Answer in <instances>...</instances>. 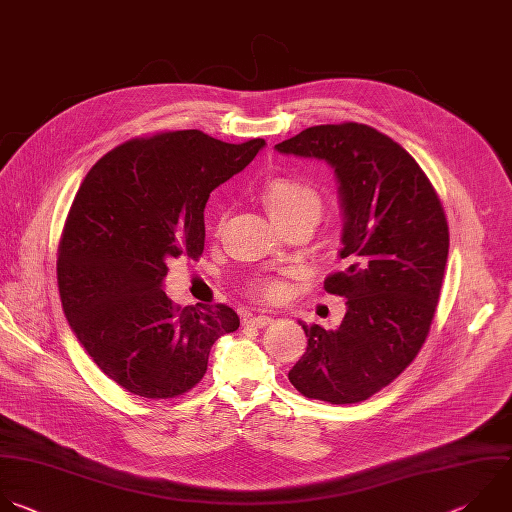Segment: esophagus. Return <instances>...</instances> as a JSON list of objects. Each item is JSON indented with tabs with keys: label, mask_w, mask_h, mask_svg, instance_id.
I'll return each mask as SVG.
<instances>
[{
	"label": "esophagus",
	"mask_w": 512,
	"mask_h": 512,
	"mask_svg": "<svg viewBox=\"0 0 512 512\" xmlns=\"http://www.w3.org/2000/svg\"><path fill=\"white\" fill-rule=\"evenodd\" d=\"M247 323L257 325V327H265V325L273 323V317H269V315H251V317L247 319Z\"/></svg>",
	"instance_id": "obj_1"
}]
</instances>
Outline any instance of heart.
<instances>
[{
    "label": "heart",
    "mask_w": 512,
    "mask_h": 512,
    "mask_svg": "<svg viewBox=\"0 0 512 512\" xmlns=\"http://www.w3.org/2000/svg\"><path fill=\"white\" fill-rule=\"evenodd\" d=\"M263 205L271 217V221L281 227L287 223L303 221L311 227L321 219L323 199L321 195L307 183L289 177L269 179L261 191ZM221 225V219L219 223ZM251 293L259 299H273L281 293V283L273 277H259L251 283Z\"/></svg>",
    "instance_id": "heart-1"
}]
</instances>
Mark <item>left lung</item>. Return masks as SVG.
Instances as JSON below:
<instances>
[{
  "label": "left lung",
  "mask_w": 512,
  "mask_h": 512,
  "mask_svg": "<svg viewBox=\"0 0 512 512\" xmlns=\"http://www.w3.org/2000/svg\"><path fill=\"white\" fill-rule=\"evenodd\" d=\"M331 164L344 207L339 257L323 287L346 297L337 329L301 323L307 350L289 370L305 398L358 404L394 382L426 342L448 259V223L420 164L368 124H319L275 144Z\"/></svg>",
  "instance_id": "obj_1"
}]
</instances>
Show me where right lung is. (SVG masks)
Listing matches in <instances>:
<instances>
[{
	"instance_id": "right-lung-1",
	"label": "right lung",
	"mask_w": 512,
	"mask_h": 512,
	"mask_svg": "<svg viewBox=\"0 0 512 512\" xmlns=\"http://www.w3.org/2000/svg\"><path fill=\"white\" fill-rule=\"evenodd\" d=\"M263 146L156 132L112 148L80 185L58 247L62 307L94 364L126 392L183 396L207 374L217 339L239 327L229 305H175L162 281L170 259L203 255L209 195Z\"/></svg>"
}]
</instances>
